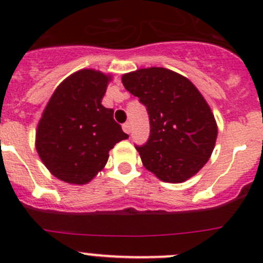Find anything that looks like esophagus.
<instances>
[{
    "mask_svg": "<svg viewBox=\"0 0 263 263\" xmlns=\"http://www.w3.org/2000/svg\"><path fill=\"white\" fill-rule=\"evenodd\" d=\"M122 128H123V131L126 132V134L129 135V132H131V123H129V122H126V123L122 124Z\"/></svg>",
    "mask_w": 263,
    "mask_h": 263,
    "instance_id": "esophagus-1",
    "label": "esophagus"
}]
</instances>
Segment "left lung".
I'll use <instances>...</instances> for the list:
<instances>
[{
	"label": "left lung",
	"instance_id": "8db88e82",
	"mask_svg": "<svg viewBox=\"0 0 263 263\" xmlns=\"http://www.w3.org/2000/svg\"><path fill=\"white\" fill-rule=\"evenodd\" d=\"M122 82L147 110L150 136L135 145L145 168L164 182L195 176L208 163L217 136L214 115L195 85L163 67L126 73Z\"/></svg>",
	"mask_w": 263,
	"mask_h": 263
}]
</instances>
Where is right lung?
I'll return each instance as SVG.
<instances>
[{
	"mask_svg": "<svg viewBox=\"0 0 263 263\" xmlns=\"http://www.w3.org/2000/svg\"><path fill=\"white\" fill-rule=\"evenodd\" d=\"M110 78L81 70L53 92L36 131V151L58 179L73 184L91 181L108 161L109 150L128 135L102 105Z\"/></svg>",
	"mask_w": 263,
	"mask_h": 263,
	"instance_id": "right-lung-1",
	"label": "right lung"
}]
</instances>
